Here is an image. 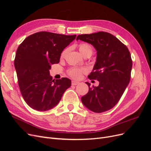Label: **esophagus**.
<instances>
[{
    "mask_svg": "<svg viewBox=\"0 0 151 151\" xmlns=\"http://www.w3.org/2000/svg\"><path fill=\"white\" fill-rule=\"evenodd\" d=\"M78 84H79V82H78V81H72V85H73V86H76Z\"/></svg>",
    "mask_w": 151,
    "mask_h": 151,
    "instance_id": "34e87169",
    "label": "esophagus"
}]
</instances>
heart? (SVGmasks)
Instances as JSON below:
<instances>
[{
	"instance_id": "obj_1",
	"label": "heart",
	"mask_w": 151,
	"mask_h": 151,
	"mask_svg": "<svg viewBox=\"0 0 151 151\" xmlns=\"http://www.w3.org/2000/svg\"><path fill=\"white\" fill-rule=\"evenodd\" d=\"M78 48L79 50V52L84 57L86 56H91L93 53V49L91 45L86 43H80L78 45ZM67 52V50H63L61 54V58H63L65 57ZM86 70L84 68H72L68 70V74H69L74 79H79L81 77L83 73H84Z\"/></svg>"
}]
</instances>
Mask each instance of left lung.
Returning <instances> with one entry per match:
<instances>
[{
	"label": "left lung",
	"mask_w": 151,
	"mask_h": 151,
	"mask_svg": "<svg viewBox=\"0 0 151 151\" xmlns=\"http://www.w3.org/2000/svg\"><path fill=\"white\" fill-rule=\"evenodd\" d=\"M92 45L96 50V60L90 79L99 81L98 86L91 88L81 98L84 106L95 113L113 108L121 98L129 84L132 61L129 49L115 36L106 32L77 36L76 40Z\"/></svg>",
	"instance_id": "1"
}]
</instances>
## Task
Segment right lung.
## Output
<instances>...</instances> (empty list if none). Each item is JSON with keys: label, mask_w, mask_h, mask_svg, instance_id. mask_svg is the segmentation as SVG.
<instances>
[{"label": "right lung", "mask_w": 151, "mask_h": 151, "mask_svg": "<svg viewBox=\"0 0 151 151\" xmlns=\"http://www.w3.org/2000/svg\"><path fill=\"white\" fill-rule=\"evenodd\" d=\"M76 35L42 31L28 36L17 48L14 60L19 89L24 101L35 110L56 106L71 81L52 80L51 65L60 62L61 53Z\"/></svg>", "instance_id": "1"}]
</instances>
